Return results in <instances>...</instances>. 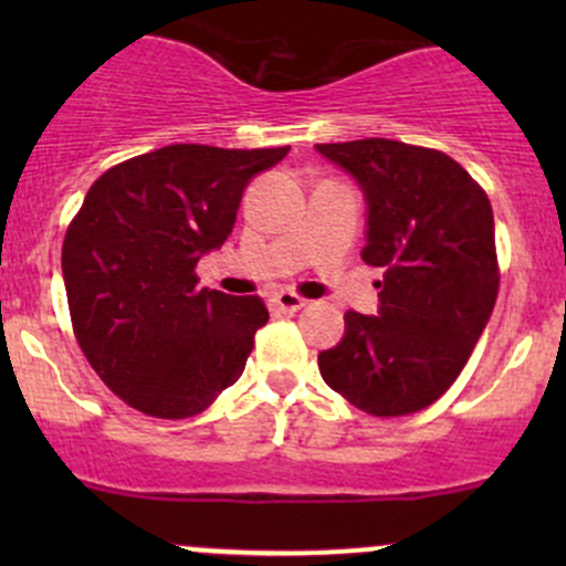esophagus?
Instances as JSON below:
<instances>
[{"instance_id": "34e87169", "label": "esophagus", "mask_w": 566, "mask_h": 566, "mask_svg": "<svg viewBox=\"0 0 566 566\" xmlns=\"http://www.w3.org/2000/svg\"><path fill=\"white\" fill-rule=\"evenodd\" d=\"M273 306H276L279 312H287V315H293V312L304 310L306 298H301L298 293H290V290H279V293H273Z\"/></svg>"}]
</instances>
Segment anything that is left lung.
Wrapping results in <instances>:
<instances>
[{"label": "left lung", "mask_w": 566, "mask_h": 566, "mask_svg": "<svg viewBox=\"0 0 566 566\" xmlns=\"http://www.w3.org/2000/svg\"><path fill=\"white\" fill-rule=\"evenodd\" d=\"M358 180L369 205L367 265L384 268L378 315L347 312L319 375L369 416L436 402L471 358L499 295L493 208L447 153L394 139L317 145Z\"/></svg>", "instance_id": "8db88e82"}]
</instances>
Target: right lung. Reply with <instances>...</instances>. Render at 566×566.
Masks as SVG:
<instances>
[{
  "instance_id": "1",
  "label": "right lung",
  "mask_w": 566,
  "mask_h": 566,
  "mask_svg": "<svg viewBox=\"0 0 566 566\" xmlns=\"http://www.w3.org/2000/svg\"><path fill=\"white\" fill-rule=\"evenodd\" d=\"M290 147L169 145L106 169L62 243L73 334L98 378L130 408L188 419L241 378L260 295L197 287V262L235 224L243 188Z\"/></svg>"
}]
</instances>
